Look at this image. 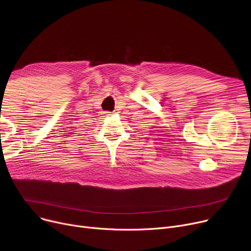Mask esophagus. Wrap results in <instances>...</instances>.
Listing matches in <instances>:
<instances>
[{
	"label": "esophagus",
	"instance_id": "34e87169",
	"mask_svg": "<svg viewBox=\"0 0 251 251\" xmlns=\"http://www.w3.org/2000/svg\"><path fill=\"white\" fill-rule=\"evenodd\" d=\"M110 115H111V114H107V116H110Z\"/></svg>",
	"mask_w": 251,
	"mask_h": 251
}]
</instances>
